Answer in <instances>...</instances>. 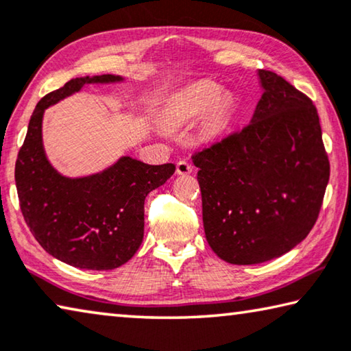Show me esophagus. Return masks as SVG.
<instances>
[{
	"label": "esophagus",
	"instance_id": "esophagus-1",
	"mask_svg": "<svg viewBox=\"0 0 351 351\" xmlns=\"http://www.w3.org/2000/svg\"><path fill=\"white\" fill-rule=\"evenodd\" d=\"M176 171H177V174H179V176H188V174H191V172H193V166L188 163L186 160H180L179 163H177Z\"/></svg>",
	"mask_w": 351,
	"mask_h": 351
}]
</instances>
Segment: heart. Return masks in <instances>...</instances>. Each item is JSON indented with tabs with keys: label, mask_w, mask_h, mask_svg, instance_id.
<instances>
[{
	"label": "heart",
	"mask_w": 351,
	"mask_h": 351,
	"mask_svg": "<svg viewBox=\"0 0 351 351\" xmlns=\"http://www.w3.org/2000/svg\"><path fill=\"white\" fill-rule=\"evenodd\" d=\"M207 111L202 130L207 136L219 133L229 121V104L221 97V89L213 83H199L182 93L169 106H166L163 119L171 127H180L191 122Z\"/></svg>",
	"instance_id": "heart-1"
}]
</instances>
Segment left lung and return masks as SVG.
<instances>
[{
  "mask_svg": "<svg viewBox=\"0 0 351 351\" xmlns=\"http://www.w3.org/2000/svg\"><path fill=\"white\" fill-rule=\"evenodd\" d=\"M251 122L193 155L208 245L234 265L285 254L314 228L330 180L317 108L282 77L257 72Z\"/></svg>",
  "mask_w": 351,
  "mask_h": 351,
  "instance_id": "1",
  "label": "left lung"
}]
</instances>
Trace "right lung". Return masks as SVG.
I'll use <instances>...</instances> for the list:
<instances>
[{"label": "right lung", "mask_w": 351, "mask_h": 351, "mask_svg": "<svg viewBox=\"0 0 351 351\" xmlns=\"http://www.w3.org/2000/svg\"><path fill=\"white\" fill-rule=\"evenodd\" d=\"M122 80L116 75L73 78L47 94L32 112L15 163L20 208L32 235L48 254L77 268L112 269L130 261L143 243L145 196L176 171L172 163L154 166L121 157L101 172L70 179L48 161L42 143L47 108L84 84Z\"/></svg>", "instance_id": "1"}]
</instances>
